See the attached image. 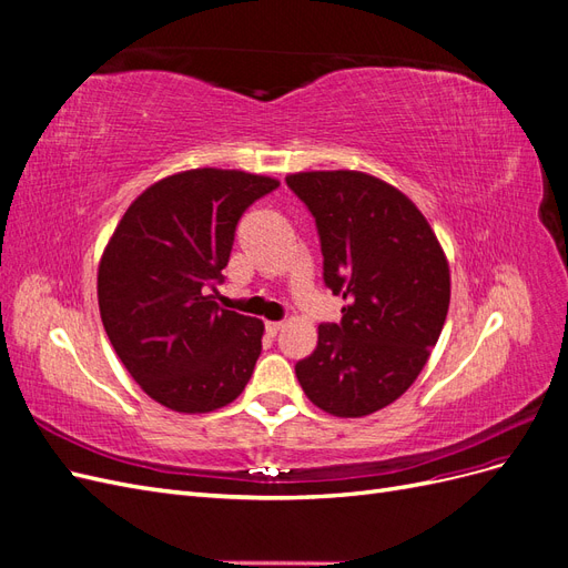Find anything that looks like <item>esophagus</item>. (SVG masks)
<instances>
[{
	"instance_id": "esophagus-1",
	"label": "esophagus",
	"mask_w": 568,
	"mask_h": 568,
	"mask_svg": "<svg viewBox=\"0 0 568 568\" xmlns=\"http://www.w3.org/2000/svg\"><path fill=\"white\" fill-rule=\"evenodd\" d=\"M282 326H284L282 322H265V329L270 336H277L282 332Z\"/></svg>"
}]
</instances>
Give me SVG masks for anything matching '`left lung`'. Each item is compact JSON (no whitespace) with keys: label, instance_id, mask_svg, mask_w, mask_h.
<instances>
[{"label":"left lung","instance_id":"8db88e82","mask_svg":"<svg viewBox=\"0 0 568 568\" xmlns=\"http://www.w3.org/2000/svg\"><path fill=\"white\" fill-rule=\"evenodd\" d=\"M286 184L313 213L324 284L343 296L338 324L296 365L307 398L334 417H365L415 384L443 332L450 267L419 209L357 170H315Z\"/></svg>","mask_w":568,"mask_h":568}]
</instances>
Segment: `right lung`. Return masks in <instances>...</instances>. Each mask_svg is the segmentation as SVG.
Returning <instances> with one entry per match:
<instances>
[{
    "instance_id": "add662e5",
    "label": "right lung",
    "mask_w": 568,
    "mask_h": 568,
    "mask_svg": "<svg viewBox=\"0 0 568 568\" xmlns=\"http://www.w3.org/2000/svg\"><path fill=\"white\" fill-rule=\"evenodd\" d=\"M280 182L244 170L196 168L136 196L104 248L99 313L120 363L168 409L230 405L263 348L261 320L213 301L236 222Z\"/></svg>"
}]
</instances>
